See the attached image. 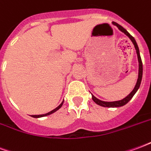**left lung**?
<instances>
[{"instance_id":"left-lung-1","label":"left lung","mask_w":151,"mask_h":151,"mask_svg":"<svg viewBox=\"0 0 151 151\" xmlns=\"http://www.w3.org/2000/svg\"><path fill=\"white\" fill-rule=\"evenodd\" d=\"M112 24L114 26L117 27V28L120 30L121 32H123L124 34H125L129 38L130 40L132 41V43H133L134 45V47L136 49L137 55V60H138V77H137V80L136 85L134 86V88L132 91L130 92L129 95H127L125 98H124L123 99H120V100H118V101H111V102H108V101H103V100H100L97 99L95 96L92 95V99L93 101L95 102V104H97L99 106H102V107H104V108H119V107H122L124 105H125L126 104H128L129 102L130 101V99L133 98V95L136 94V92L137 91V90L139 89L140 85H141V82H142V72H143V68H142V59H141V56H140V52L139 48H138V46H137V43L135 39L128 32V31L123 27H121L120 25H119L116 22H112Z\"/></svg>"}]
</instances>
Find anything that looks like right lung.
<instances>
[{"label": "right lung", "mask_w": 151, "mask_h": 151, "mask_svg": "<svg viewBox=\"0 0 151 151\" xmlns=\"http://www.w3.org/2000/svg\"><path fill=\"white\" fill-rule=\"evenodd\" d=\"M63 103H64V100L62 101V103L60 104L58 106V107H56L55 109H53V110H52L51 111H49V112H47V113H45V114H42V115H31V116L34 117V118H40V117H43V116H48V115H51V114L54 113L55 111H56L57 110H59L60 108L62 107L63 105Z\"/></svg>", "instance_id": "add662e5"}]
</instances>
